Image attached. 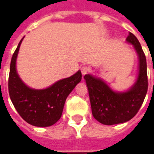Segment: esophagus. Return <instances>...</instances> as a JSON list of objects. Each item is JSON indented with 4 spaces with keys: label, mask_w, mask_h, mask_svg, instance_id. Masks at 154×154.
Segmentation results:
<instances>
[{
    "label": "esophagus",
    "mask_w": 154,
    "mask_h": 154,
    "mask_svg": "<svg viewBox=\"0 0 154 154\" xmlns=\"http://www.w3.org/2000/svg\"><path fill=\"white\" fill-rule=\"evenodd\" d=\"M81 72H82V76H84V75H86V74H87L90 72V68L87 67V66H83V67H82V68H81Z\"/></svg>",
    "instance_id": "34e87169"
}]
</instances>
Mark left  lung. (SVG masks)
Segmentation results:
<instances>
[{
	"mask_svg": "<svg viewBox=\"0 0 154 154\" xmlns=\"http://www.w3.org/2000/svg\"><path fill=\"white\" fill-rule=\"evenodd\" d=\"M134 45L139 59L137 81L128 91L116 92L105 82L87 74L86 80L94 118L103 125H112L129 121L138 113L148 91L147 62L138 38L129 33L126 38Z\"/></svg>",
	"mask_w": 154,
	"mask_h": 154,
	"instance_id": "obj_1",
	"label": "left lung"
}]
</instances>
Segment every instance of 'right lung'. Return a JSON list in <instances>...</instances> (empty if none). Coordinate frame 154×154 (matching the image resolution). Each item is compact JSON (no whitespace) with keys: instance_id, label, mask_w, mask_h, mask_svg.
I'll list each match as a JSON object with an SVG mask.
<instances>
[{"instance_id":"right-lung-1","label":"right lung","mask_w":154,"mask_h":154,"mask_svg":"<svg viewBox=\"0 0 154 154\" xmlns=\"http://www.w3.org/2000/svg\"><path fill=\"white\" fill-rule=\"evenodd\" d=\"M23 38L20 41L11 62L9 95L15 110L26 122L38 127L51 126L61 118L65 100L82 80V72L78 71L72 77L58 81L46 89L29 88L20 80L15 67L16 57Z\"/></svg>"}]
</instances>
